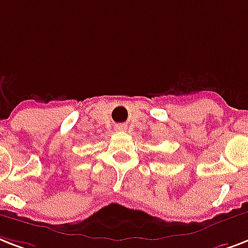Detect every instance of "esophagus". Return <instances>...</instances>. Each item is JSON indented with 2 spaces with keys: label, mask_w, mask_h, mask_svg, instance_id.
<instances>
[{
  "label": "esophagus",
  "mask_w": 248,
  "mask_h": 248,
  "mask_svg": "<svg viewBox=\"0 0 248 248\" xmlns=\"http://www.w3.org/2000/svg\"><path fill=\"white\" fill-rule=\"evenodd\" d=\"M118 128H122V126H120V127H118Z\"/></svg>",
  "instance_id": "1"
}]
</instances>
